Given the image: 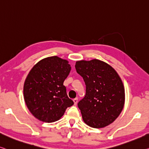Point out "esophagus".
<instances>
[{
  "label": "esophagus",
  "mask_w": 149,
  "mask_h": 149,
  "mask_svg": "<svg viewBox=\"0 0 149 149\" xmlns=\"http://www.w3.org/2000/svg\"><path fill=\"white\" fill-rule=\"evenodd\" d=\"M73 102H74V104H77L78 102V98H74V99H73Z\"/></svg>",
  "instance_id": "esophagus-1"
}]
</instances>
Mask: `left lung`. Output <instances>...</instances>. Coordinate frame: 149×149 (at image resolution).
I'll return each instance as SVG.
<instances>
[{
    "label": "left lung",
    "instance_id": "8db88e82",
    "mask_svg": "<svg viewBox=\"0 0 149 149\" xmlns=\"http://www.w3.org/2000/svg\"><path fill=\"white\" fill-rule=\"evenodd\" d=\"M75 68L86 84L85 96L78 103L84 122L96 129L111 124L125 104V88L119 75L98 59L77 61Z\"/></svg>",
    "mask_w": 149,
    "mask_h": 149
}]
</instances>
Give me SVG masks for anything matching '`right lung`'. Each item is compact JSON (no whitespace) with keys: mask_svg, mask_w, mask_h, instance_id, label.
Segmentation results:
<instances>
[{"mask_svg":"<svg viewBox=\"0 0 149 149\" xmlns=\"http://www.w3.org/2000/svg\"><path fill=\"white\" fill-rule=\"evenodd\" d=\"M70 69L68 61L54 56L38 62L29 72L24 84V98L29 111L37 119L55 122L74 104L63 85Z\"/></svg>","mask_w":149,"mask_h":149,"instance_id":"add662e5","label":"right lung"}]
</instances>
